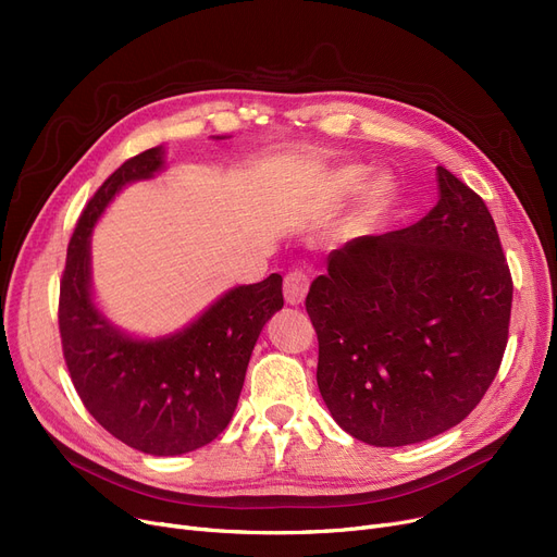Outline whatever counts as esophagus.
I'll use <instances>...</instances> for the list:
<instances>
[{"instance_id": "1", "label": "esophagus", "mask_w": 557, "mask_h": 557, "mask_svg": "<svg viewBox=\"0 0 557 557\" xmlns=\"http://www.w3.org/2000/svg\"><path fill=\"white\" fill-rule=\"evenodd\" d=\"M309 290V280L302 271H290L284 277V298L288 305L305 302V296Z\"/></svg>"}]
</instances>
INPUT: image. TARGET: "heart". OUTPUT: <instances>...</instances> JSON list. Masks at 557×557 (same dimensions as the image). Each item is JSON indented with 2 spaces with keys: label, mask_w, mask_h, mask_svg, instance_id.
Returning a JSON list of instances; mask_svg holds the SVG:
<instances>
[{
  "label": "heart",
  "mask_w": 557,
  "mask_h": 557,
  "mask_svg": "<svg viewBox=\"0 0 557 557\" xmlns=\"http://www.w3.org/2000/svg\"><path fill=\"white\" fill-rule=\"evenodd\" d=\"M370 173L372 169L366 164H345L334 169L327 175L325 187H327L330 200L334 202H345L363 191L359 212L355 214L352 221L347 223L345 234H361L372 223V219L382 214V210L386 208L393 196V181L388 175H376V178H372L368 184Z\"/></svg>",
  "instance_id": "obj_1"
}]
</instances>
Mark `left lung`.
Masks as SVG:
<instances>
[{
	"mask_svg": "<svg viewBox=\"0 0 557 557\" xmlns=\"http://www.w3.org/2000/svg\"><path fill=\"white\" fill-rule=\"evenodd\" d=\"M418 223L330 252L311 282L318 391L361 443L404 447L470 416L508 343L512 280L481 196L445 166Z\"/></svg>",
	"mask_w": 557,
	"mask_h": 557,
	"instance_id": "8db88e82",
	"label": "left lung"
}]
</instances>
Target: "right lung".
<instances>
[{
  "label": "right lung",
  "mask_w": 557,
  "mask_h": 557,
  "mask_svg": "<svg viewBox=\"0 0 557 557\" xmlns=\"http://www.w3.org/2000/svg\"><path fill=\"white\" fill-rule=\"evenodd\" d=\"M216 139H225L223 135ZM164 146L126 160L87 202L61 282L63 352L90 416L124 445L181 456L210 445L237 408L263 325L284 307L282 275L227 288L191 323L162 336L114 325L92 286V232L124 187L164 171Z\"/></svg>",
  "instance_id": "right-lung-1"
}]
</instances>
